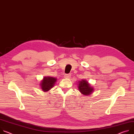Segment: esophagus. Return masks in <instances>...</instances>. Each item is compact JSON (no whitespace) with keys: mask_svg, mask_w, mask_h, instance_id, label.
Segmentation results:
<instances>
[{"mask_svg":"<svg viewBox=\"0 0 134 134\" xmlns=\"http://www.w3.org/2000/svg\"><path fill=\"white\" fill-rule=\"evenodd\" d=\"M71 76V74H66L64 75L65 78H70Z\"/></svg>","mask_w":134,"mask_h":134,"instance_id":"1","label":"esophagus"}]
</instances>
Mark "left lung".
Returning <instances> with one entry per match:
<instances>
[{"instance_id":"1","label":"left lung","mask_w":134,"mask_h":134,"mask_svg":"<svg viewBox=\"0 0 134 134\" xmlns=\"http://www.w3.org/2000/svg\"><path fill=\"white\" fill-rule=\"evenodd\" d=\"M79 89L80 91L84 95L90 94L93 90L92 87H91L88 82L85 80H82L79 82Z\"/></svg>"}]
</instances>
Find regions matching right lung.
<instances>
[{"mask_svg": "<svg viewBox=\"0 0 134 134\" xmlns=\"http://www.w3.org/2000/svg\"><path fill=\"white\" fill-rule=\"evenodd\" d=\"M57 79L52 77H45L42 81L41 87L43 91H47L50 90L55 84Z\"/></svg>", "mask_w": 134, "mask_h": 134, "instance_id": "obj_1", "label": "right lung"}]
</instances>
